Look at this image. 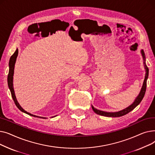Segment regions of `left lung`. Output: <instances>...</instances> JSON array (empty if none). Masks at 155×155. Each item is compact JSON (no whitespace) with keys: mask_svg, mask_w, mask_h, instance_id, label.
Masks as SVG:
<instances>
[{"mask_svg":"<svg viewBox=\"0 0 155 155\" xmlns=\"http://www.w3.org/2000/svg\"><path fill=\"white\" fill-rule=\"evenodd\" d=\"M141 53L143 57V64H144V67L145 69V77H144V82L143 84V86L141 87V89L140 91V94H138V95L136 97V98L135 99L134 101L130 105H129L128 107H127L126 108L117 111V112H105V111H103V110H101L97 109L96 108H95L93 105H92V108L93 109V110L94 111L95 113H96L97 114H99L101 116H106V117H120L124 116L126 114H127V113H129V112H131V110H133L136 106H137L138 105L140 104V102H141V101L143 100V97L144 96L145 92H146V82H147V80L148 78V74H149V69L148 68V67L146 66V56H145V54L144 52L143 51V50H141Z\"/></svg>","mask_w":155,"mask_h":155,"instance_id":"1","label":"left lung"}]
</instances>
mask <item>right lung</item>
<instances>
[{"mask_svg":"<svg viewBox=\"0 0 155 155\" xmlns=\"http://www.w3.org/2000/svg\"><path fill=\"white\" fill-rule=\"evenodd\" d=\"M18 55V49H16L14 53V54L11 56V57L10 58L9 60V74H8V77H7V84H8V86H9V88L10 89V91L11 92V95H12V97L14 101V103L15 104L17 107L22 112L26 113L27 114L33 116V117H39V118H42V119H46V117H40V116H38L36 115H33L32 114L28 112L27 111H26L24 109L22 108V107L20 105V104H19V102L17 101V99H16V97L15 95V92H14V87H13V76H14V67H15V63L16 61V59H17V57ZM57 116V115H56ZM56 116H54L53 117H56Z\"/></svg>","mask_w":155,"mask_h":155,"instance_id":"obj_1","label":"right lung"}]
</instances>
